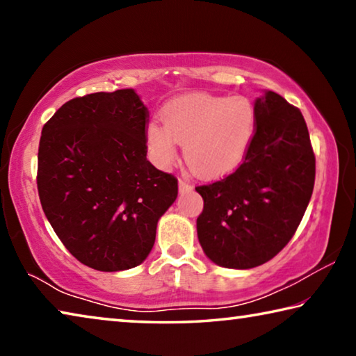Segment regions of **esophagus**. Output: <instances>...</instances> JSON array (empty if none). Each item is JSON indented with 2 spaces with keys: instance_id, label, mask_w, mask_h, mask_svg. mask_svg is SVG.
Masks as SVG:
<instances>
[{
  "instance_id": "1",
  "label": "esophagus",
  "mask_w": 356,
  "mask_h": 356,
  "mask_svg": "<svg viewBox=\"0 0 356 356\" xmlns=\"http://www.w3.org/2000/svg\"><path fill=\"white\" fill-rule=\"evenodd\" d=\"M191 188H193V186H191V184H188V182H186V180H185V179H180V180H179V191H180V193H186V191H191Z\"/></svg>"
}]
</instances>
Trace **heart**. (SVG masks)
<instances>
[{
    "label": "heart",
    "mask_w": 356,
    "mask_h": 356,
    "mask_svg": "<svg viewBox=\"0 0 356 356\" xmlns=\"http://www.w3.org/2000/svg\"><path fill=\"white\" fill-rule=\"evenodd\" d=\"M163 124H147L146 143L152 160L168 168L185 144L186 165L202 177H221L242 165L256 136L257 118L245 97L191 94L174 99L161 111Z\"/></svg>",
    "instance_id": "b5f03b06"
}]
</instances>
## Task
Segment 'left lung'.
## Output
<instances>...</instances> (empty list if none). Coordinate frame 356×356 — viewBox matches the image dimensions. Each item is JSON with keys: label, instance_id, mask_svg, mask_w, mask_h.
<instances>
[{"label": "left lung", "instance_id": "left-lung-1", "mask_svg": "<svg viewBox=\"0 0 356 356\" xmlns=\"http://www.w3.org/2000/svg\"><path fill=\"white\" fill-rule=\"evenodd\" d=\"M254 110L256 136L243 163L196 186L204 200L197 238L210 261L226 268H252L278 254L314 188L316 156L301 111L272 91L256 100Z\"/></svg>", "mask_w": 356, "mask_h": 356}]
</instances>
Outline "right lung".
<instances>
[{
  "label": "right lung",
  "instance_id": "obj_1",
  "mask_svg": "<svg viewBox=\"0 0 356 356\" xmlns=\"http://www.w3.org/2000/svg\"><path fill=\"white\" fill-rule=\"evenodd\" d=\"M147 122L138 94L119 89L65 102L42 129V209L70 254L99 272L140 265L177 197V179L146 159Z\"/></svg>",
  "mask_w": 356,
  "mask_h": 356
}]
</instances>
